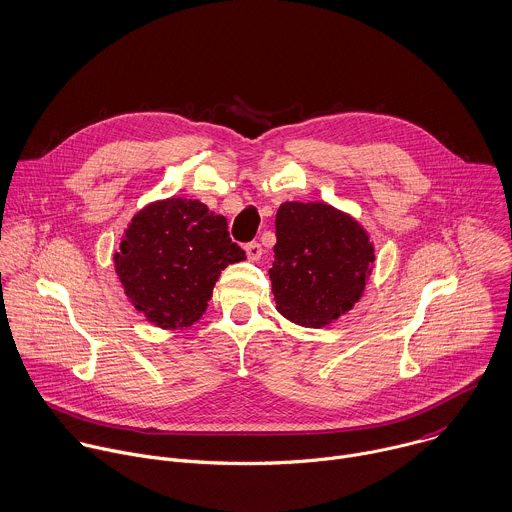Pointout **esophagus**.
Here are the masks:
<instances>
[{"label": "esophagus", "instance_id": "34e87169", "mask_svg": "<svg viewBox=\"0 0 512 512\" xmlns=\"http://www.w3.org/2000/svg\"><path fill=\"white\" fill-rule=\"evenodd\" d=\"M244 250H246V256L250 262H258L262 258V246L258 242H248L244 246Z\"/></svg>", "mask_w": 512, "mask_h": 512}]
</instances>
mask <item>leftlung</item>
I'll list each match as a JSON object with an SVG mask.
<instances>
[{
  "label": "left lung",
  "instance_id": "8db88e82",
  "mask_svg": "<svg viewBox=\"0 0 512 512\" xmlns=\"http://www.w3.org/2000/svg\"><path fill=\"white\" fill-rule=\"evenodd\" d=\"M374 264L368 232L324 202H284L276 212L270 268L276 310L290 322L322 328L362 298Z\"/></svg>",
  "mask_w": 512,
  "mask_h": 512
}]
</instances>
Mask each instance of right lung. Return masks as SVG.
<instances>
[{"instance_id":"right-lung-1","label":"right lung","mask_w":512,"mask_h":512,"mask_svg":"<svg viewBox=\"0 0 512 512\" xmlns=\"http://www.w3.org/2000/svg\"><path fill=\"white\" fill-rule=\"evenodd\" d=\"M242 260L246 254L230 240L226 218L188 198L142 208L114 254L128 300L164 330L198 322L222 270Z\"/></svg>"}]
</instances>
